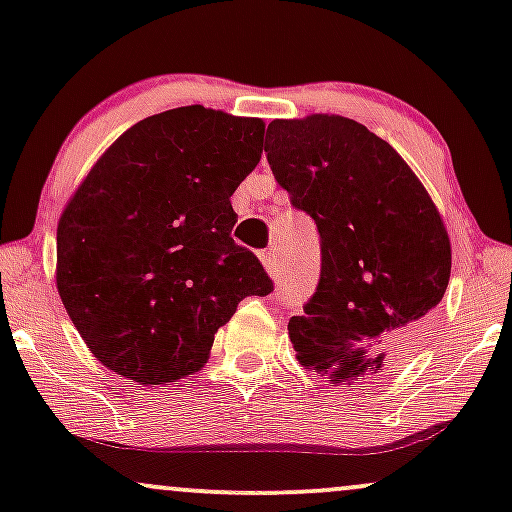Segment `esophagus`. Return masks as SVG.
<instances>
[{"mask_svg": "<svg viewBox=\"0 0 512 512\" xmlns=\"http://www.w3.org/2000/svg\"><path fill=\"white\" fill-rule=\"evenodd\" d=\"M260 260H262L264 269H267L269 276L279 274V267H276V252L274 250H264L262 255H260Z\"/></svg>", "mask_w": 512, "mask_h": 512, "instance_id": "34e87169", "label": "esophagus"}]
</instances>
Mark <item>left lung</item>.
<instances>
[{"label": "left lung", "mask_w": 512, "mask_h": 512, "mask_svg": "<svg viewBox=\"0 0 512 512\" xmlns=\"http://www.w3.org/2000/svg\"><path fill=\"white\" fill-rule=\"evenodd\" d=\"M264 154L320 233V281L289 320L301 366L332 383L383 375L411 354L450 281V240L404 158L361 122H269Z\"/></svg>", "instance_id": "1"}]
</instances>
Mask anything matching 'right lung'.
<instances>
[{
	"label": "right lung",
	"mask_w": 512,
	"mask_h": 512,
	"mask_svg": "<svg viewBox=\"0 0 512 512\" xmlns=\"http://www.w3.org/2000/svg\"><path fill=\"white\" fill-rule=\"evenodd\" d=\"M264 122L202 105L129 127L57 226V291L91 354L142 385L207 363L245 296L274 284L231 238L236 187L262 158Z\"/></svg>",
	"instance_id": "1"
}]
</instances>
